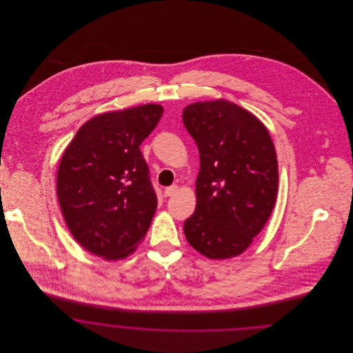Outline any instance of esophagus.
<instances>
[{
	"label": "esophagus",
	"mask_w": 353,
	"mask_h": 353,
	"mask_svg": "<svg viewBox=\"0 0 353 353\" xmlns=\"http://www.w3.org/2000/svg\"><path fill=\"white\" fill-rule=\"evenodd\" d=\"M177 189H179V186H177V185H172V186H169V188H167V189L164 190V196H165V197H170V196H173V194L177 192Z\"/></svg>",
	"instance_id": "obj_1"
}]
</instances>
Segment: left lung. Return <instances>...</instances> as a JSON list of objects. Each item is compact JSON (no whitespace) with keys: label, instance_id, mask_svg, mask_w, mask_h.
I'll return each mask as SVG.
<instances>
[{"label":"left lung","instance_id":"left-lung-1","mask_svg":"<svg viewBox=\"0 0 353 353\" xmlns=\"http://www.w3.org/2000/svg\"><path fill=\"white\" fill-rule=\"evenodd\" d=\"M183 121L200 152L186 241L209 259L233 258L272 213L279 183L274 143L259 119L226 99L186 105Z\"/></svg>","mask_w":353,"mask_h":353}]
</instances>
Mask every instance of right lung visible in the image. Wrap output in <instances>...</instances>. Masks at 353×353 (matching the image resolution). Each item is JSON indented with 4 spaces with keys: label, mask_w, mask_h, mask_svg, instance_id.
I'll return each mask as SVG.
<instances>
[{
    "label": "right lung",
    "mask_w": 353,
    "mask_h": 353,
    "mask_svg": "<svg viewBox=\"0 0 353 353\" xmlns=\"http://www.w3.org/2000/svg\"><path fill=\"white\" fill-rule=\"evenodd\" d=\"M148 103L87 120L57 172V194L68 230L105 261L131 255L147 234L157 200L140 144L163 117Z\"/></svg>",
    "instance_id": "right-lung-1"
}]
</instances>
